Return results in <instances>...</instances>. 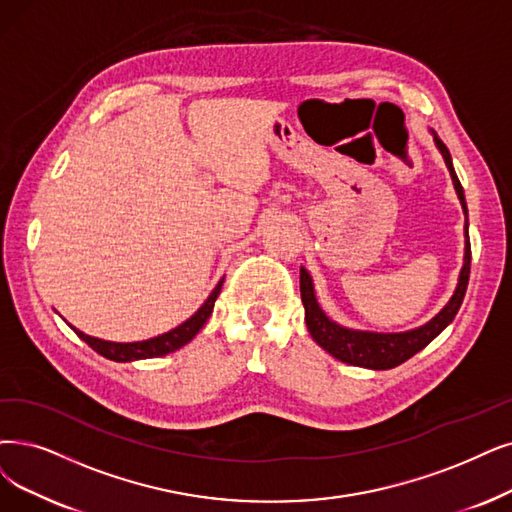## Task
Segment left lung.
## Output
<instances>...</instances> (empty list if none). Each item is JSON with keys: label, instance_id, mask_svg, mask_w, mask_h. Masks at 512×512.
I'll return each instance as SVG.
<instances>
[{"label": "left lung", "instance_id": "1", "mask_svg": "<svg viewBox=\"0 0 512 512\" xmlns=\"http://www.w3.org/2000/svg\"><path fill=\"white\" fill-rule=\"evenodd\" d=\"M435 142L447 163L449 174H452L456 193L462 203V210H464V214H468L464 191H462V185H460V180L452 166V155H449L447 147L443 145V140L439 136H435ZM468 277H470V239H468V216H466L464 267L460 273L458 288H456L452 300L447 302L445 309L435 319L428 321L426 325H422V327H418V330H412V332H403V334H372V332L346 330V327H340L338 323L325 317V313L319 309V304H317L311 275L304 269H300V296H302V304H304V321H306V327H309L313 340L321 346V349L330 353L332 357L340 359L342 363L370 367V370H391V367L401 365L403 361H407L418 351H422L428 342L435 340L445 330V327L454 321L456 313L460 311L464 294H466Z\"/></svg>", "mask_w": 512, "mask_h": 512}]
</instances>
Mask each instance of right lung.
I'll return each instance as SVG.
<instances>
[{"mask_svg": "<svg viewBox=\"0 0 512 512\" xmlns=\"http://www.w3.org/2000/svg\"><path fill=\"white\" fill-rule=\"evenodd\" d=\"M220 288H222V279L218 281V285L214 288V292L210 294V298L203 302L201 309L191 317L187 319L182 325L174 327L172 332L168 334H161L157 338H151V340H142V342H109V340H100V338H92L84 332H79L73 327V332L84 340L88 346H92V349L107 357L111 361H136V359H151V357H163L168 353H174L178 351L180 346H185L187 342H191L195 338V334L201 330L203 323H206L212 315V309H214V302L220 294Z\"/></svg>", "mask_w": 512, "mask_h": 512, "instance_id": "right-lung-1", "label": "right lung"}]
</instances>
